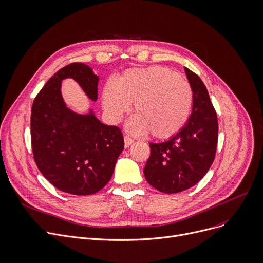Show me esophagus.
<instances>
[{
	"mask_svg": "<svg viewBox=\"0 0 263 263\" xmlns=\"http://www.w3.org/2000/svg\"><path fill=\"white\" fill-rule=\"evenodd\" d=\"M124 139H125V147H126V148H127V147H129V146L134 142V141H133V138H131V137H130V136H128V135H126Z\"/></svg>",
	"mask_w": 263,
	"mask_h": 263,
	"instance_id": "obj_1",
	"label": "esophagus"
}]
</instances>
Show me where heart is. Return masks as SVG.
Listing matches in <instances>:
<instances>
[{
  "instance_id": "heart-1",
  "label": "heart",
  "mask_w": 263,
  "mask_h": 263,
  "mask_svg": "<svg viewBox=\"0 0 263 263\" xmlns=\"http://www.w3.org/2000/svg\"><path fill=\"white\" fill-rule=\"evenodd\" d=\"M133 102L135 115L128 122V130L134 134L149 131L154 137L168 138L187 124L194 90L168 67H132L104 87L102 103L110 119L118 121Z\"/></svg>"
}]
</instances>
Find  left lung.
Wrapping results in <instances>:
<instances>
[{
	"instance_id": "obj_1",
	"label": "left lung",
	"mask_w": 263,
	"mask_h": 263,
	"mask_svg": "<svg viewBox=\"0 0 263 263\" xmlns=\"http://www.w3.org/2000/svg\"><path fill=\"white\" fill-rule=\"evenodd\" d=\"M194 90L192 112L185 127L163 143H150L144 168L147 182L165 194L195 186L213 165L218 144V118L201 78L185 67Z\"/></svg>"
}]
</instances>
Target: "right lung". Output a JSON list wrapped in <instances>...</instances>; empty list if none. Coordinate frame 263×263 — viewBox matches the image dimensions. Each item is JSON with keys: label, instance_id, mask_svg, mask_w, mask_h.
Returning a JSON list of instances; mask_svg holds the SVG:
<instances>
[{"label": "right lung", "instance_id": "right-lung-1", "mask_svg": "<svg viewBox=\"0 0 263 263\" xmlns=\"http://www.w3.org/2000/svg\"><path fill=\"white\" fill-rule=\"evenodd\" d=\"M73 78L90 99L97 100L98 76L84 63H71L49 78L32 103L31 148L43 177L61 191L75 196L96 194L110 181L124 136L107 126L93 111L78 114L68 109L61 82Z\"/></svg>", "mask_w": 263, "mask_h": 263}]
</instances>
